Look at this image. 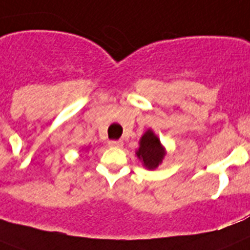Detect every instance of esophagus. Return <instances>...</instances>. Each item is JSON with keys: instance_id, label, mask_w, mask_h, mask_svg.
I'll return each mask as SVG.
<instances>
[{"instance_id": "obj_1", "label": "esophagus", "mask_w": 250, "mask_h": 250, "mask_svg": "<svg viewBox=\"0 0 250 250\" xmlns=\"http://www.w3.org/2000/svg\"><path fill=\"white\" fill-rule=\"evenodd\" d=\"M108 145L110 147H122L123 146V142L122 141H109Z\"/></svg>"}]
</instances>
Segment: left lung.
Masks as SVG:
<instances>
[{
	"mask_svg": "<svg viewBox=\"0 0 250 250\" xmlns=\"http://www.w3.org/2000/svg\"><path fill=\"white\" fill-rule=\"evenodd\" d=\"M167 148L160 142V138L155 135V132L151 128L145 132L140 138L138 148L136 150V156L141 161L147 170H155L159 165L163 163Z\"/></svg>",
	"mask_w": 250,
	"mask_h": 250,
	"instance_id": "left-lung-1",
	"label": "left lung"
}]
</instances>
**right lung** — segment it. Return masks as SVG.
Listing matches in <instances>:
<instances>
[{"label":"right lung","mask_w":250,"mask_h":250,"mask_svg":"<svg viewBox=\"0 0 250 250\" xmlns=\"http://www.w3.org/2000/svg\"><path fill=\"white\" fill-rule=\"evenodd\" d=\"M86 150H89V147H86Z\"/></svg>","instance_id":"obj_1"}]
</instances>
